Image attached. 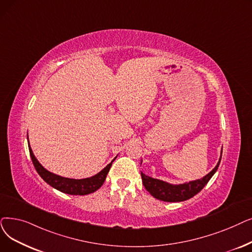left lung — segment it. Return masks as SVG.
Listing matches in <instances>:
<instances>
[{"label":"left lung","mask_w":252,"mask_h":252,"mask_svg":"<svg viewBox=\"0 0 252 252\" xmlns=\"http://www.w3.org/2000/svg\"><path fill=\"white\" fill-rule=\"evenodd\" d=\"M221 155H222V149H221L220 158L217 162V165L214 167V169L211 172L208 173L206 176L202 177L201 179H196V180L179 183V184H172L163 180L149 177L144 173L141 172L142 182H143L144 188L147 189V191L153 196V198H156L158 200H160L163 202L187 201L192 198V196L195 195L198 192H200L205 185L208 183V181L211 179V177L217 171L218 166H220ZM141 163H142V160H141Z\"/></svg>","instance_id":"8db88e82"}]
</instances>
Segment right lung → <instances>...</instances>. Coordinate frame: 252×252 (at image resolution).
Returning a JSON list of instances; mask_svg holds the SVG:
<instances>
[{
  "label": "right lung",
  "mask_w": 252,
  "mask_h": 252,
  "mask_svg": "<svg viewBox=\"0 0 252 252\" xmlns=\"http://www.w3.org/2000/svg\"><path fill=\"white\" fill-rule=\"evenodd\" d=\"M28 143H29V150H30V156H31L32 161L34 163V167L41 176V178L46 183H48L53 189H56L63 193L73 194V195L89 194L99 189L103 185L107 177V174L112 166V162L116 158L115 157V158L112 159L110 163H108L102 171L94 175L92 177L83 178V179L67 178V177L60 176V175H57L54 173H51L50 171L46 170L44 167H43L39 162V160L36 158V157L34 156V153H32V150L30 146L29 136H28Z\"/></svg>",
  "instance_id": "obj_1"
}]
</instances>
